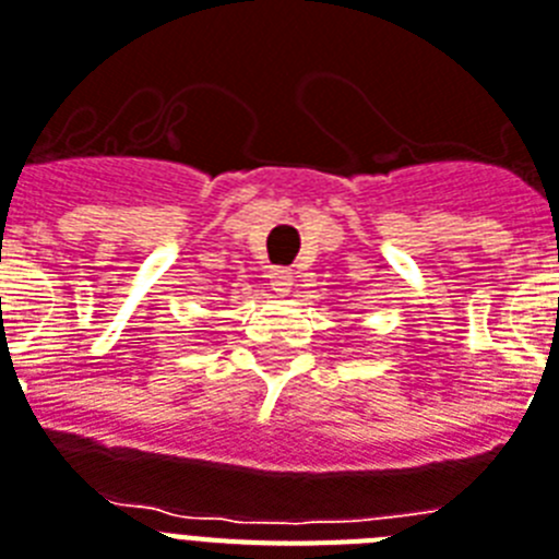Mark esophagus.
<instances>
[{
	"instance_id": "obj_1",
	"label": "esophagus",
	"mask_w": 559,
	"mask_h": 559,
	"mask_svg": "<svg viewBox=\"0 0 559 559\" xmlns=\"http://www.w3.org/2000/svg\"><path fill=\"white\" fill-rule=\"evenodd\" d=\"M269 285L274 290H280V294H288L290 285H294V271L276 265V269L269 271Z\"/></svg>"
}]
</instances>
